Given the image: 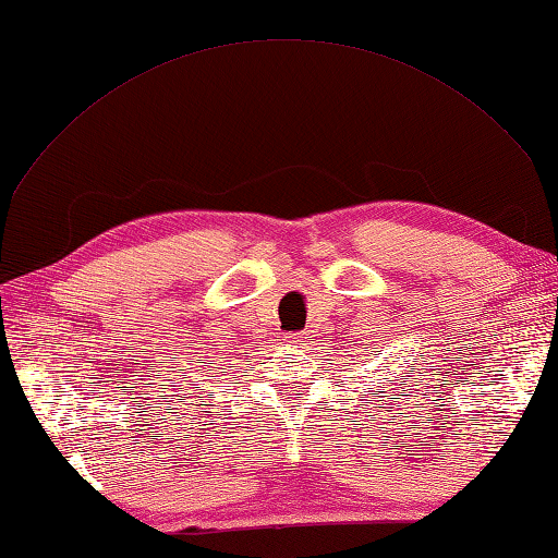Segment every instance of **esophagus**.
Returning a JSON list of instances; mask_svg holds the SVG:
<instances>
[{
    "label": "esophagus",
    "mask_w": 558,
    "mask_h": 558,
    "mask_svg": "<svg viewBox=\"0 0 558 558\" xmlns=\"http://www.w3.org/2000/svg\"><path fill=\"white\" fill-rule=\"evenodd\" d=\"M305 338H307L305 331H293V333H287V343L293 348H301L305 345Z\"/></svg>",
    "instance_id": "34e87169"
}]
</instances>
